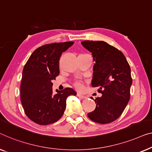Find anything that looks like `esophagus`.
Returning <instances> with one entry per match:
<instances>
[{
	"label": "esophagus",
	"instance_id": "obj_1",
	"mask_svg": "<svg viewBox=\"0 0 152 152\" xmlns=\"http://www.w3.org/2000/svg\"><path fill=\"white\" fill-rule=\"evenodd\" d=\"M77 96H78L79 98H83V99H84V98H86V96H84V95H82V94H79V93L77 94Z\"/></svg>",
	"mask_w": 152,
	"mask_h": 152
}]
</instances>
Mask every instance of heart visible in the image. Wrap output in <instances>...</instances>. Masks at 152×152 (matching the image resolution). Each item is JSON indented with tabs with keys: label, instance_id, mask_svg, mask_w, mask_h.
<instances>
[{
	"label": "heart",
	"instance_id": "1",
	"mask_svg": "<svg viewBox=\"0 0 152 152\" xmlns=\"http://www.w3.org/2000/svg\"><path fill=\"white\" fill-rule=\"evenodd\" d=\"M75 86L78 89H81L83 88V84L80 82H76L75 83Z\"/></svg>",
	"mask_w": 152,
	"mask_h": 152
}]
</instances>
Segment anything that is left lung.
I'll list each match as a JSON object with an SVG mask.
<instances>
[{"label":"left lung","mask_w":152,"mask_h":152,"mask_svg":"<svg viewBox=\"0 0 152 152\" xmlns=\"http://www.w3.org/2000/svg\"><path fill=\"white\" fill-rule=\"evenodd\" d=\"M81 44L92 54L95 62L91 86L99 87L98 92L102 94L94 100L96 109L87 116L95 123H110L121 116L129 100V65L121 51L106 42L85 40Z\"/></svg>","instance_id":"8db88e82"}]
</instances>
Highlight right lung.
<instances>
[{
    "mask_svg": "<svg viewBox=\"0 0 152 152\" xmlns=\"http://www.w3.org/2000/svg\"><path fill=\"white\" fill-rule=\"evenodd\" d=\"M73 44L70 41L44 45L34 51L24 66L21 103L27 116L38 125H50L58 121L65 112L67 98L76 95L69 87L56 89V94L52 91V80L60 73V57Z\"/></svg>",
    "mask_w": 152,
    "mask_h": 152,
    "instance_id": "add662e5",
    "label": "right lung"
}]
</instances>
